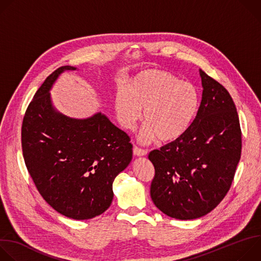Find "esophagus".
<instances>
[{"instance_id":"34e87169","label":"esophagus","mask_w":261,"mask_h":261,"mask_svg":"<svg viewBox=\"0 0 261 261\" xmlns=\"http://www.w3.org/2000/svg\"><path fill=\"white\" fill-rule=\"evenodd\" d=\"M133 154H134V156L142 157V156H145V155H146V151H145V150H142V148H139L138 146H134V147H133Z\"/></svg>"}]
</instances>
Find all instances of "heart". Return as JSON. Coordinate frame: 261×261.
Wrapping results in <instances>:
<instances>
[{
    "instance_id": "1",
    "label": "heart",
    "mask_w": 261,
    "mask_h": 261,
    "mask_svg": "<svg viewBox=\"0 0 261 261\" xmlns=\"http://www.w3.org/2000/svg\"><path fill=\"white\" fill-rule=\"evenodd\" d=\"M199 106L197 89L189 82L179 81L173 74L147 69L137 73L128 89L119 86L115 95V108L120 124L133 130L142 120V139L158 138L170 142L181 137L192 125Z\"/></svg>"
}]
</instances>
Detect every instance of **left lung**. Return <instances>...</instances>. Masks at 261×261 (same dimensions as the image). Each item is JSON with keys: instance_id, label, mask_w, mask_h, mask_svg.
Here are the masks:
<instances>
[{"instance_id": "obj_1", "label": "left lung", "mask_w": 261, "mask_h": 261, "mask_svg": "<svg viewBox=\"0 0 261 261\" xmlns=\"http://www.w3.org/2000/svg\"><path fill=\"white\" fill-rule=\"evenodd\" d=\"M202 97L181 137L148 154L155 167L154 204L165 215L193 220L213 211L232 184L242 154V131L228 91L199 70Z\"/></svg>"}]
</instances>
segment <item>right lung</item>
I'll list each match as a JSON object with an SVG mask.
<instances>
[{
    "label": "right lung",
    "instance_id": "obj_1",
    "mask_svg": "<svg viewBox=\"0 0 261 261\" xmlns=\"http://www.w3.org/2000/svg\"><path fill=\"white\" fill-rule=\"evenodd\" d=\"M75 69H57L36 92L23 117L21 147L44 200L68 218L88 220L110 206L113 182L129 165L132 144L128 134L101 113L76 120L53 107V84L63 71Z\"/></svg>",
    "mask_w": 261,
    "mask_h": 261
}]
</instances>
